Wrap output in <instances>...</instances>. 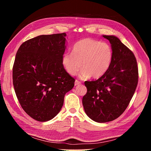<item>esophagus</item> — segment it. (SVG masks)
<instances>
[{
	"label": "esophagus",
	"mask_w": 151,
	"mask_h": 151,
	"mask_svg": "<svg viewBox=\"0 0 151 151\" xmlns=\"http://www.w3.org/2000/svg\"><path fill=\"white\" fill-rule=\"evenodd\" d=\"M81 84V82L78 81L77 80H76V81H75V83H74V85H75V86H78V85H79V84Z\"/></svg>",
	"instance_id": "1"
}]
</instances>
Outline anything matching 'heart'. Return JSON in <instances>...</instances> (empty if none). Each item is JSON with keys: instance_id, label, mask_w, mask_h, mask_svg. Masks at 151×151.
I'll return each mask as SVG.
<instances>
[{"instance_id": "b5f03b06", "label": "heart", "mask_w": 151, "mask_h": 151, "mask_svg": "<svg viewBox=\"0 0 151 151\" xmlns=\"http://www.w3.org/2000/svg\"><path fill=\"white\" fill-rule=\"evenodd\" d=\"M113 59L110 45L106 42L87 38L77 42L72 53H65L62 58V65L71 76L76 75L83 65L80 77L83 79L92 76L98 79L108 70Z\"/></svg>"}]
</instances>
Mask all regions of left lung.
<instances>
[{"mask_svg":"<svg viewBox=\"0 0 151 151\" xmlns=\"http://www.w3.org/2000/svg\"><path fill=\"white\" fill-rule=\"evenodd\" d=\"M103 36L111 43V65L98 80L85 82L87 93L83 98L86 115L99 123L113 121L125 111L134 94L139 78L133 52L116 36Z\"/></svg>","mask_w":151,"mask_h":151,"instance_id":"8db88e82","label":"left lung"}]
</instances>
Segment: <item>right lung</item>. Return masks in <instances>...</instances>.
Returning a JSON list of instances; mask_svg holds the SVG:
<instances>
[{"label": "right lung", "instance_id": "obj_1", "mask_svg": "<svg viewBox=\"0 0 151 151\" xmlns=\"http://www.w3.org/2000/svg\"><path fill=\"white\" fill-rule=\"evenodd\" d=\"M65 33L40 35L18 49L12 68L13 85L21 107L39 122L52 120L60 111L65 94L75 79L65 70Z\"/></svg>", "mask_w": 151, "mask_h": 151}]
</instances>
